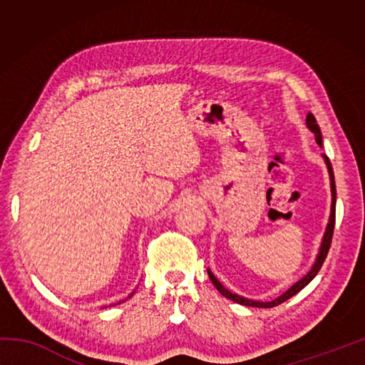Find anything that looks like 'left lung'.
Returning a JSON list of instances; mask_svg holds the SVG:
<instances>
[{
    "mask_svg": "<svg viewBox=\"0 0 365 365\" xmlns=\"http://www.w3.org/2000/svg\"><path fill=\"white\" fill-rule=\"evenodd\" d=\"M306 123L309 127V130H311L314 135H316V141L319 143V146H322V133H320V127L319 123L316 120V117H314L311 113L307 114L306 117ZM325 163H327V168H329V174H330V182H331V214H330V220H329V225H327V232L324 235V242H322V246H320V251H319V256H317V261L316 264L312 265V269L309 270V274L302 277V279L299 282H296L294 285L288 289L287 293H283L282 296H279V298L270 301V302H261V301H251V299H246V298H242V296L235 294V293H230L225 287H222V283L215 279L214 274L211 270H207V275L209 279H211V282L214 283V287L217 288V292L225 296V298L232 299L233 302H238V304H243V306H252V307H275L282 304V302H285L287 299L292 298V296H294L296 293H299L302 288H304L309 282H311L314 277H316L319 274L320 267H322V264L325 261L327 255H329V250H330V245H331V237H333V228H335V205H336V188H335V177H333V169H331V164H330V159L324 156Z\"/></svg>",
    "mask_w": 365,
    "mask_h": 365,
    "instance_id": "1",
    "label": "left lung"
}]
</instances>
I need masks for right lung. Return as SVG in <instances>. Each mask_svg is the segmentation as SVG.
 Instances as JSON below:
<instances>
[{
  "label": "right lung",
  "instance_id": "1",
  "mask_svg": "<svg viewBox=\"0 0 365 365\" xmlns=\"http://www.w3.org/2000/svg\"><path fill=\"white\" fill-rule=\"evenodd\" d=\"M132 294H133V293H132ZM132 294H130V296H132ZM130 296H128V298H130Z\"/></svg>",
  "mask_w": 365,
  "mask_h": 365
}]
</instances>
